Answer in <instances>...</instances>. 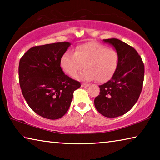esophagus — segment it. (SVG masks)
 <instances>
[{
	"mask_svg": "<svg viewBox=\"0 0 160 160\" xmlns=\"http://www.w3.org/2000/svg\"><path fill=\"white\" fill-rule=\"evenodd\" d=\"M81 86L82 87H88V86H90V84H85V83H82V85H81Z\"/></svg>",
	"mask_w": 160,
	"mask_h": 160,
	"instance_id": "34e87169",
	"label": "esophagus"
}]
</instances>
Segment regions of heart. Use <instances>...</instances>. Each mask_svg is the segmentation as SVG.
Returning <instances> with one entry per match:
<instances>
[{"label":"heart","mask_w":160,"mask_h":160,"mask_svg":"<svg viewBox=\"0 0 160 160\" xmlns=\"http://www.w3.org/2000/svg\"><path fill=\"white\" fill-rule=\"evenodd\" d=\"M118 63L117 51L94 42L78 46L74 53L66 51L60 59L61 68L66 75L74 78L84 65L86 69L76 79L83 81L97 79L100 82H107L114 75Z\"/></svg>","instance_id":"b5f03b06"}]
</instances>
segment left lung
I'll return each instance as SVG.
<instances>
[{"mask_svg":"<svg viewBox=\"0 0 160 160\" xmlns=\"http://www.w3.org/2000/svg\"><path fill=\"white\" fill-rule=\"evenodd\" d=\"M112 45L119 56L114 75L99 85V94L94 99L97 110L108 118L125 114L134 106L142 89L145 68L135 48L118 39H103Z\"/></svg>","mask_w":160,"mask_h":160,"instance_id":"obj_1","label":"left lung"}]
</instances>
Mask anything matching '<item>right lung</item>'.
<instances>
[{
	"label": "right lung",
	"mask_w": 160,
	"mask_h": 160,
	"mask_svg": "<svg viewBox=\"0 0 160 160\" xmlns=\"http://www.w3.org/2000/svg\"><path fill=\"white\" fill-rule=\"evenodd\" d=\"M70 42L34 47L21 58L19 81L29 107L42 117L55 120L68 110L73 92L80 82L65 75L60 66L61 56Z\"/></svg>",
	"instance_id": "obj_1"
}]
</instances>
